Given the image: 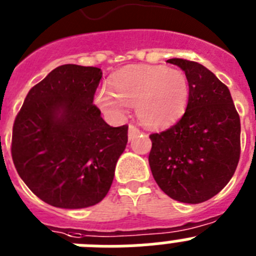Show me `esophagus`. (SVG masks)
<instances>
[{"instance_id": "34e87169", "label": "esophagus", "mask_w": 256, "mask_h": 256, "mask_svg": "<svg viewBox=\"0 0 256 256\" xmlns=\"http://www.w3.org/2000/svg\"><path fill=\"white\" fill-rule=\"evenodd\" d=\"M137 134H140V130L136 126H132V124H130V128H128V138L132 140L133 137H136Z\"/></svg>"}]
</instances>
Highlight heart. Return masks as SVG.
Returning a JSON list of instances; mask_svg holds the SVG:
<instances>
[{
  "label": "heart",
  "instance_id": "obj_1",
  "mask_svg": "<svg viewBox=\"0 0 256 256\" xmlns=\"http://www.w3.org/2000/svg\"><path fill=\"white\" fill-rule=\"evenodd\" d=\"M190 100V83L180 69L162 65H130L112 76L110 91L94 97L101 112L112 118L126 114L134 106L137 119L150 130H162L177 122Z\"/></svg>",
  "mask_w": 256,
  "mask_h": 256
}]
</instances>
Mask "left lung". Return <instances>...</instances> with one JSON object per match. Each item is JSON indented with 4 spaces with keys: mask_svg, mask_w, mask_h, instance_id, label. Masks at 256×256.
<instances>
[{
    "mask_svg": "<svg viewBox=\"0 0 256 256\" xmlns=\"http://www.w3.org/2000/svg\"><path fill=\"white\" fill-rule=\"evenodd\" d=\"M190 83L186 112L169 130L150 136L148 164L164 194L200 204L230 182L240 160L241 123L230 92L209 69L195 61L169 58Z\"/></svg>",
    "mask_w": 256,
    "mask_h": 256,
    "instance_id": "obj_1",
    "label": "left lung"
}]
</instances>
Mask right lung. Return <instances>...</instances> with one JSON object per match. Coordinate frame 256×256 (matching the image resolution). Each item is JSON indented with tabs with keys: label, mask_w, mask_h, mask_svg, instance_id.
I'll return each instance as SVG.
<instances>
[{
	"label": "right lung",
	"mask_w": 256,
	"mask_h": 256,
	"mask_svg": "<svg viewBox=\"0 0 256 256\" xmlns=\"http://www.w3.org/2000/svg\"><path fill=\"white\" fill-rule=\"evenodd\" d=\"M102 72L66 64L30 88L12 126L11 156L36 196L62 209L98 204L126 150L128 126H110L94 97Z\"/></svg>",
	"instance_id": "1"
}]
</instances>
